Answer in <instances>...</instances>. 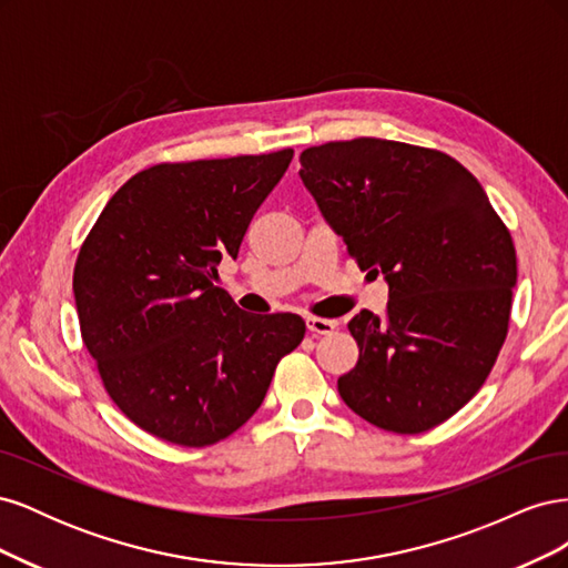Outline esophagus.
I'll use <instances>...</instances> for the list:
<instances>
[{
    "instance_id": "34e87169",
    "label": "esophagus",
    "mask_w": 568,
    "mask_h": 568,
    "mask_svg": "<svg viewBox=\"0 0 568 568\" xmlns=\"http://www.w3.org/2000/svg\"><path fill=\"white\" fill-rule=\"evenodd\" d=\"M305 326L311 334H332L336 329V322L324 317H305Z\"/></svg>"
}]
</instances>
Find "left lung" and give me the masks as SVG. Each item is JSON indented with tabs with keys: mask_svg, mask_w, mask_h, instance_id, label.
<instances>
[{
	"mask_svg": "<svg viewBox=\"0 0 568 568\" xmlns=\"http://www.w3.org/2000/svg\"><path fill=\"white\" fill-rule=\"evenodd\" d=\"M298 175L388 305L348 329L338 379L355 415L393 434L450 419L484 386L509 329L517 251L484 186L448 153L357 136L301 153Z\"/></svg>",
	"mask_w": 568,
	"mask_h": 568,
	"instance_id": "8db88e82",
	"label": "left lung"
}]
</instances>
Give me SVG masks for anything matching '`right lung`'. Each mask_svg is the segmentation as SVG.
I'll return each mask as SVG.
<instances>
[{
    "instance_id": "1",
    "label": "right lung",
    "mask_w": 568,
    "mask_h": 568,
    "mask_svg": "<svg viewBox=\"0 0 568 568\" xmlns=\"http://www.w3.org/2000/svg\"><path fill=\"white\" fill-rule=\"evenodd\" d=\"M291 159L294 149L151 165L84 239L73 272L82 341L111 400L146 434L184 448L232 436L303 341L298 315H248L215 286Z\"/></svg>"
}]
</instances>
